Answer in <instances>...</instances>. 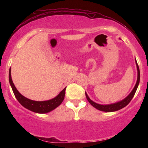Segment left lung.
I'll return each mask as SVG.
<instances>
[{
	"instance_id": "obj_1",
	"label": "left lung",
	"mask_w": 148,
	"mask_h": 148,
	"mask_svg": "<svg viewBox=\"0 0 148 148\" xmlns=\"http://www.w3.org/2000/svg\"><path fill=\"white\" fill-rule=\"evenodd\" d=\"M135 62H136V67H137V71H138V77H137V81L136 85L134 87V89H132V91H131V93H130L128 96H127L126 98L124 99L122 101L116 102V103L114 104H106V105H102V104H97L96 102H93L91 101V99H89V97H88V95L86 92V98L87 99V101H89V102L91 104L92 106L95 107V108H97V110H101V111H103V112H115L117 111V110H119L120 109L123 108L127 106L130 102H131V100L133 98L134 95L135 94V92L136 91V89L138 88V86L139 85V82H140V70H139V67L138 65V63L136 62V60H135Z\"/></svg>"
}]
</instances>
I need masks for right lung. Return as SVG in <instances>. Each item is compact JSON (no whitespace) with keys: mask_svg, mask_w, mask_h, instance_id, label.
I'll list each match as a JSON object with an SVG mask.
<instances>
[{"mask_svg":"<svg viewBox=\"0 0 148 148\" xmlns=\"http://www.w3.org/2000/svg\"><path fill=\"white\" fill-rule=\"evenodd\" d=\"M9 82L12 89L13 90L15 97L19 103L25 108L34 112L35 113L38 114L47 113V112H51L56 109L57 107H58L63 101L65 95V90L66 88V87H65L60 92V93L57 97L51 100L46 101H35L26 98L17 91L12 79L11 68L10 69L9 71Z\"/></svg>","mask_w":148,"mask_h":148,"instance_id":"add662e5","label":"right lung"}]
</instances>
